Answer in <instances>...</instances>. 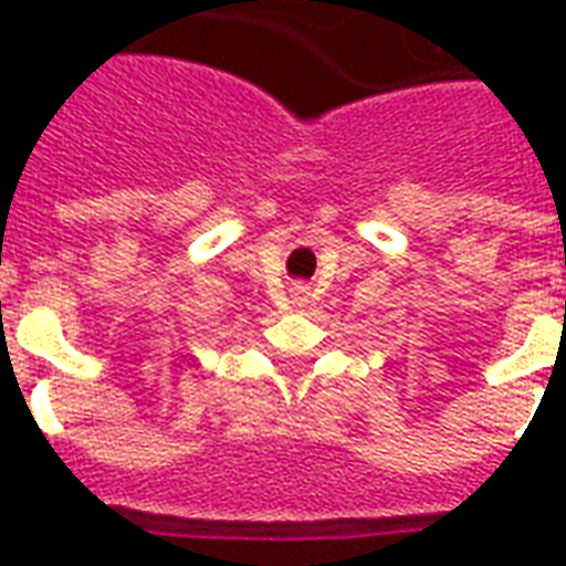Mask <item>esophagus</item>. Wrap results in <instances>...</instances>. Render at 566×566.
Instances as JSON below:
<instances>
[{"label": "esophagus", "instance_id": "esophagus-1", "mask_svg": "<svg viewBox=\"0 0 566 566\" xmlns=\"http://www.w3.org/2000/svg\"><path fill=\"white\" fill-rule=\"evenodd\" d=\"M292 304H295V306H306V304H310V292H306L304 286H297L295 292H292Z\"/></svg>", "mask_w": 566, "mask_h": 566}]
</instances>
